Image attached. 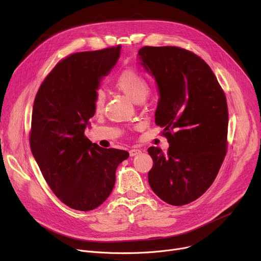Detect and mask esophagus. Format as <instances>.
Returning a JSON list of instances; mask_svg holds the SVG:
<instances>
[{"mask_svg": "<svg viewBox=\"0 0 261 261\" xmlns=\"http://www.w3.org/2000/svg\"><path fill=\"white\" fill-rule=\"evenodd\" d=\"M142 151L140 149H131L130 151H129V154H130V156H135V155H138V154H140Z\"/></svg>", "mask_w": 261, "mask_h": 261, "instance_id": "esophagus-1", "label": "esophagus"}]
</instances>
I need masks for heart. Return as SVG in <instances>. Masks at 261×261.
<instances>
[{
    "label": "heart",
    "instance_id": "b5f03b06",
    "mask_svg": "<svg viewBox=\"0 0 261 261\" xmlns=\"http://www.w3.org/2000/svg\"><path fill=\"white\" fill-rule=\"evenodd\" d=\"M115 88L122 92L135 103L143 102L149 94L150 88L143 75L133 70L121 72L115 80ZM106 105V94L102 90H97L94 95L93 107L96 113H101Z\"/></svg>",
    "mask_w": 261,
    "mask_h": 261
}]
</instances>
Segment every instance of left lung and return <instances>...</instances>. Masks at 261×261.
Wrapping results in <instances>:
<instances>
[{
	"label": "left lung",
	"mask_w": 261,
	"mask_h": 261,
	"mask_svg": "<svg viewBox=\"0 0 261 261\" xmlns=\"http://www.w3.org/2000/svg\"><path fill=\"white\" fill-rule=\"evenodd\" d=\"M140 64L158 86L155 123L164 128L167 153L150 147L148 182L154 194L180 206L201 197L226 154L228 112L224 92L208 64L176 46H144Z\"/></svg>",
	"instance_id": "left-lung-1"
}]
</instances>
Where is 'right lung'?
<instances>
[{
  "label": "right lung",
  "instance_id": "right-lung-1",
  "mask_svg": "<svg viewBox=\"0 0 261 261\" xmlns=\"http://www.w3.org/2000/svg\"><path fill=\"white\" fill-rule=\"evenodd\" d=\"M120 56V46L81 51L61 60L36 95L30 143L50 189L76 211L97 208L111 194L125 150L106 149L85 136L95 92Z\"/></svg>",
  "mask_w": 261,
  "mask_h": 261
}]
</instances>
